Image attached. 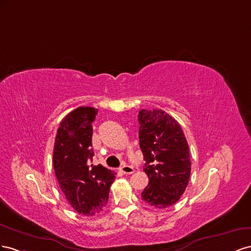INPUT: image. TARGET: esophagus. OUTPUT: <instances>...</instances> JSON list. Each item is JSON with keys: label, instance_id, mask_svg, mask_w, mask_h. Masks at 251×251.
Instances as JSON below:
<instances>
[{"label": "esophagus", "instance_id": "34e87169", "mask_svg": "<svg viewBox=\"0 0 251 251\" xmlns=\"http://www.w3.org/2000/svg\"><path fill=\"white\" fill-rule=\"evenodd\" d=\"M121 171L125 175H131V174L134 173V168L132 166H129V165H124V166H122Z\"/></svg>", "mask_w": 251, "mask_h": 251}]
</instances>
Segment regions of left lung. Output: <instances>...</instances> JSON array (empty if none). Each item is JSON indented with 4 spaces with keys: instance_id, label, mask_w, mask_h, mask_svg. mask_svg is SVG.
<instances>
[{
    "instance_id": "1",
    "label": "left lung",
    "mask_w": 251,
    "mask_h": 251,
    "mask_svg": "<svg viewBox=\"0 0 251 251\" xmlns=\"http://www.w3.org/2000/svg\"><path fill=\"white\" fill-rule=\"evenodd\" d=\"M138 120L144 171L149 178L142 200L155 208H167L180 200L189 182L188 143L177 121L165 111L142 109Z\"/></svg>"
}]
</instances>
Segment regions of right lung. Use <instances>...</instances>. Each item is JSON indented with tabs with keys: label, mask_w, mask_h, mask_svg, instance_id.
Instances as JSON below:
<instances>
[{
	"label": "right lung",
	"mask_w": 251,
	"mask_h": 251,
	"mask_svg": "<svg viewBox=\"0 0 251 251\" xmlns=\"http://www.w3.org/2000/svg\"><path fill=\"white\" fill-rule=\"evenodd\" d=\"M94 107H77L62 120L53 148V168L61 190L73 208L83 216L102 211L108 201L110 186L117 174L92 160Z\"/></svg>",
	"instance_id": "obj_1"
}]
</instances>
